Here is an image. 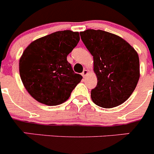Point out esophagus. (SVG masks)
Masks as SVG:
<instances>
[{
	"label": "esophagus",
	"mask_w": 154,
	"mask_h": 154,
	"mask_svg": "<svg viewBox=\"0 0 154 154\" xmlns=\"http://www.w3.org/2000/svg\"><path fill=\"white\" fill-rule=\"evenodd\" d=\"M88 72H89V71L87 70V69H84L83 72H82V75L83 76V78H85V76L87 75V74H88Z\"/></svg>",
	"instance_id": "34e87169"
}]
</instances>
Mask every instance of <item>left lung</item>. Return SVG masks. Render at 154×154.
<instances>
[{"label": "left lung", "instance_id": "8db88e82", "mask_svg": "<svg viewBox=\"0 0 154 154\" xmlns=\"http://www.w3.org/2000/svg\"><path fill=\"white\" fill-rule=\"evenodd\" d=\"M93 56L97 85L91 91L95 104L112 108L126 101L140 79V60L135 49L118 35L102 30L80 32Z\"/></svg>", "mask_w": 154, "mask_h": 154}]
</instances>
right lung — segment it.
Masks as SVG:
<instances>
[{
    "label": "right lung",
    "mask_w": 154,
    "mask_h": 154,
    "mask_svg": "<svg viewBox=\"0 0 154 154\" xmlns=\"http://www.w3.org/2000/svg\"><path fill=\"white\" fill-rule=\"evenodd\" d=\"M79 32L56 31L34 41L19 61L24 86L35 100L47 106L62 104L80 82L67 56L79 42Z\"/></svg>",
    "instance_id": "add662e5"
}]
</instances>
